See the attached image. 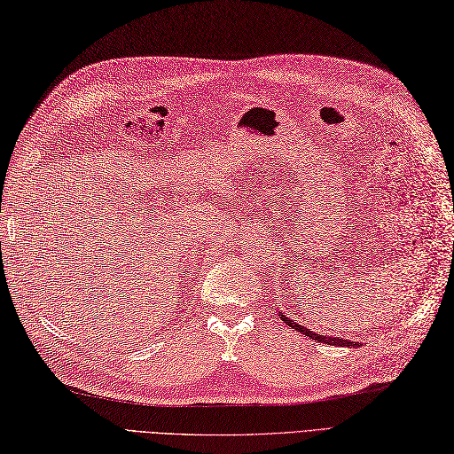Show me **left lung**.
Segmentation results:
<instances>
[{"instance_id":"1","label":"left lung","mask_w":454,"mask_h":454,"mask_svg":"<svg viewBox=\"0 0 454 454\" xmlns=\"http://www.w3.org/2000/svg\"><path fill=\"white\" fill-rule=\"evenodd\" d=\"M279 312V310H278ZM279 318L286 322V325H289L291 328H295L297 332H301V334H305V336H309V338H312V340H317V341H322V344H328V346H354V348H359L361 346V341H351V340H346V338H338V336H322V334H318V332H310V328H307V326H301V325H297V322H294L291 318H287L284 312H279Z\"/></svg>"}]
</instances>
